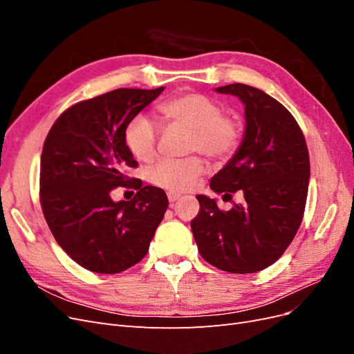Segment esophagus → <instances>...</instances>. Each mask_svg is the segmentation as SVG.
Returning a JSON list of instances; mask_svg holds the SVG:
<instances>
[{
	"label": "esophagus",
	"mask_w": 354,
	"mask_h": 354,
	"mask_svg": "<svg viewBox=\"0 0 354 354\" xmlns=\"http://www.w3.org/2000/svg\"><path fill=\"white\" fill-rule=\"evenodd\" d=\"M167 195H168V201H169L171 203L176 202V201H177V199H180V196H181L180 194H176V192H168Z\"/></svg>",
	"instance_id": "esophagus-1"
}]
</instances>
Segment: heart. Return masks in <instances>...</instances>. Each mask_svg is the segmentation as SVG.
<instances>
[{
	"label": "heart",
	"instance_id": "b5f03b06",
	"mask_svg": "<svg viewBox=\"0 0 354 354\" xmlns=\"http://www.w3.org/2000/svg\"><path fill=\"white\" fill-rule=\"evenodd\" d=\"M165 127H183L189 130L186 149L201 151L212 159H227L241 142V127L234 118L224 115L221 106L208 95L185 93L158 104ZM159 130L146 115H136L125 127L124 140L131 155L149 162L156 155ZM205 173L203 160L194 155L181 159H162L149 169V180L169 192L194 189Z\"/></svg>",
	"mask_w": 354,
	"mask_h": 354
}]
</instances>
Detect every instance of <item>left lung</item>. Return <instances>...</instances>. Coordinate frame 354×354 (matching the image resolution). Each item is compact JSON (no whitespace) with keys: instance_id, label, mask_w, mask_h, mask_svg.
Segmentation results:
<instances>
[{"instance_id":"1","label":"left lung","mask_w":354,"mask_h":354,"mask_svg":"<svg viewBox=\"0 0 354 354\" xmlns=\"http://www.w3.org/2000/svg\"><path fill=\"white\" fill-rule=\"evenodd\" d=\"M245 104V134L236 153L211 178L216 194L241 192L242 203L221 211L198 195L190 227L202 259L229 273H255L292 242L306 208L310 159L301 128L276 99L245 84L216 88Z\"/></svg>"}]
</instances>
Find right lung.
<instances>
[{"mask_svg":"<svg viewBox=\"0 0 354 354\" xmlns=\"http://www.w3.org/2000/svg\"><path fill=\"white\" fill-rule=\"evenodd\" d=\"M164 87L118 88L63 112L41 155L39 201L53 236L73 261L95 273L127 270L147 254L168 207L165 192L125 176L137 160L124 140L130 120ZM134 187L131 201L115 203V187Z\"/></svg>","mask_w":354,"mask_h":354,"instance_id":"add662e5","label":"right lung"}]
</instances>
